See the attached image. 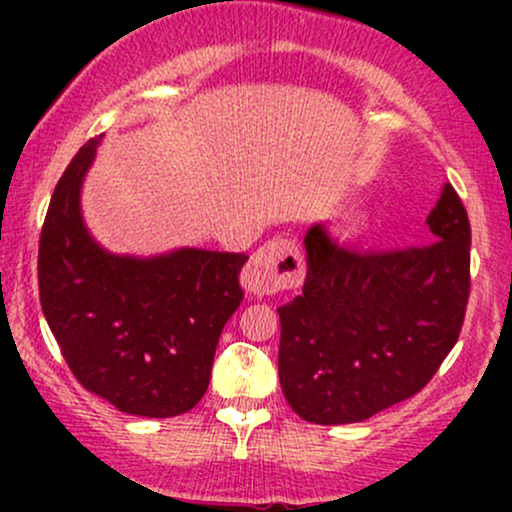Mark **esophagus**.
Masks as SVG:
<instances>
[{
	"label": "esophagus",
	"mask_w": 512,
	"mask_h": 512,
	"mask_svg": "<svg viewBox=\"0 0 512 512\" xmlns=\"http://www.w3.org/2000/svg\"><path fill=\"white\" fill-rule=\"evenodd\" d=\"M303 276L305 264L298 245L291 238H276L264 243L250 257L240 281L252 296H272V293L301 286Z\"/></svg>",
	"instance_id": "obj_1"
}]
</instances>
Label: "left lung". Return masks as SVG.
<instances>
[{"mask_svg": "<svg viewBox=\"0 0 512 512\" xmlns=\"http://www.w3.org/2000/svg\"><path fill=\"white\" fill-rule=\"evenodd\" d=\"M433 243L390 252L305 233L301 296L281 305L279 380L310 424L366 421L414 397L460 337L469 298L467 209L445 182L428 214Z\"/></svg>", "mask_w": 512, "mask_h": 512, "instance_id": "left-lung-1", "label": "left lung"}]
</instances>
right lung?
<instances>
[{"label": "right lung", "mask_w": 512, "mask_h": 512, "mask_svg": "<svg viewBox=\"0 0 512 512\" xmlns=\"http://www.w3.org/2000/svg\"><path fill=\"white\" fill-rule=\"evenodd\" d=\"M101 139L72 158L40 233V305L64 361L93 395L132 416L168 419L204 397L223 325L243 301L248 255L180 248L113 255L88 233L81 185Z\"/></svg>", "instance_id": "add662e5"}]
</instances>
